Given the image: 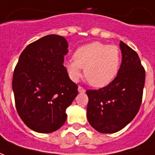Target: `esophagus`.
Instances as JSON below:
<instances>
[{
  "instance_id": "1",
  "label": "esophagus",
  "mask_w": 155,
  "mask_h": 155,
  "mask_svg": "<svg viewBox=\"0 0 155 155\" xmlns=\"http://www.w3.org/2000/svg\"><path fill=\"white\" fill-rule=\"evenodd\" d=\"M78 92H79V93H84V92H85V89H84L83 87H81V86H78Z\"/></svg>"
}]
</instances>
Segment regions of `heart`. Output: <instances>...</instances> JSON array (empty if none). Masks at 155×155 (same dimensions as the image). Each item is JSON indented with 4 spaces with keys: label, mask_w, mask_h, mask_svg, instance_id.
Masks as SVG:
<instances>
[{
    "label": "heart",
    "mask_w": 155,
    "mask_h": 155,
    "mask_svg": "<svg viewBox=\"0 0 155 155\" xmlns=\"http://www.w3.org/2000/svg\"><path fill=\"white\" fill-rule=\"evenodd\" d=\"M120 54L118 47L100 42H92L78 48L74 58L65 63L69 78L77 82L84 76L92 86L104 87L110 84L118 73Z\"/></svg>",
    "instance_id": "1"
}]
</instances>
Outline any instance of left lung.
I'll return each instance as SVG.
<instances>
[{
    "mask_svg": "<svg viewBox=\"0 0 155 155\" xmlns=\"http://www.w3.org/2000/svg\"><path fill=\"white\" fill-rule=\"evenodd\" d=\"M121 64L115 79L98 90H87V118L101 133H114L124 128L140 108L145 71L139 56L120 41Z\"/></svg>",
    "mask_w": 155,
    "mask_h": 155,
    "instance_id": "1",
    "label": "left lung"
}]
</instances>
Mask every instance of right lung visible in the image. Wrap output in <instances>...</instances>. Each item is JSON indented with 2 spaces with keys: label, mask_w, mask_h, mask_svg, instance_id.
Masks as SVG:
<instances>
[{
  "label": "right lung",
  "mask_w": 155,
  "mask_h": 155,
  "mask_svg": "<svg viewBox=\"0 0 155 155\" xmlns=\"http://www.w3.org/2000/svg\"><path fill=\"white\" fill-rule=\"evenodd\" d=\"M67 52V39L50 35L28 45L19 56L12 78L15 104L22 121L35 132L61 127L66 110L78 95V85L63 66Z\"/></svg>",
  "instance_id": "obj_1"
}]
</instances>
